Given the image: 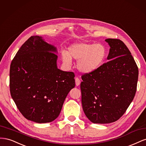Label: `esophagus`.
Masks as SVG:
<instances>
[{
	"label": "esophagus",
	"mask_w": 146,
	"mask_h": 146,
	"mask_svg": "<svg viewBox=\"0 0 146 146\" xmlns=\"http://www.w3.org/2000/svg\"><path fill=\"white\" fill-rule=\"evenodd\" d=\"M75 80H76V86H79V85H80V82H81L80 79H79L78 77H76Z\"/></svg>",
	"instance_id": "obj_1"
}]
</instances>
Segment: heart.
Masks as SVG:
<instances>
[{"instance_id":"obj_1","label":"heart","mask_w":146,"mask_h":146,"mask_svg":"<svg viewBox=\"0 0 146 146\" xmlns=\"http://www.w3.org/2000/svg\"><path fill=\"white\" fill-rule=\"evenodd\" d=\"M107 55V48L101 44L78 42L70 46L68 52H61V59L68 66L71 64L72 58L78 60V70L82 73L90 74L103 64Z\"/></svg>"}]
</instances>
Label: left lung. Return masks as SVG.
I'll return each instance as SVG.
<instances>
[{
    "label": "left lung",
    "instance_id": "obj_1",
    "mask_svg": "<svg viewBox=\"0 0 146 146\" xmlns=\"http://www.w3.org/2000/svg\"><path fill=\"white\" fill-rule=\"evenodd\" d=\"M110 48L107 60L94 72L82 76L83 111L94 123L115 122L135 97L138 68L129 48L120 39H106Z\"/></svg>",
    "mask_w": 146,
    "mask_h": 146
}]
</instances>
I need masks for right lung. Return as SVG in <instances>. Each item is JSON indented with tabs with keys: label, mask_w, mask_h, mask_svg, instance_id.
<instances>
[{
	"label": "right lung",
	"mask_w": 146,
	"mask_h": 146,
	"mask_svg": "<svg viewBox=\"0 0 146 146\" xmlns=\"http://www.w3.org/2000/svg\"><path fill=\"white\" fill-rule=\"evenodd\" d=\"M56 48L32 36L17 51L10 69L11 98L21 114L36 123L54 121L75 87V75L57 68Z\"/></svg>",
	"instance_id": "right-lung-1"
}]
</instances>
